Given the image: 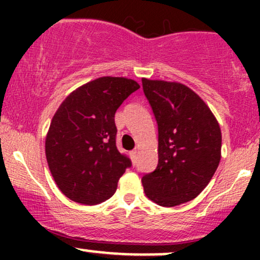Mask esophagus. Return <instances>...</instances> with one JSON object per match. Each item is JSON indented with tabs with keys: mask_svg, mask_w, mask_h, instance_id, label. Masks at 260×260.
I'll return each instance as SVG.
<instances>
[{
	"mask_svg": "<svg viewBox=\"0 0 260 260\" xmlns=\"http://www.w3.org/2000/svg\"><path fill=\"white\" fill-rule=\"evenodd\" d=\"M137 154H138V151H137V150L131 151V157H132L133 162H136V160H137Z\"/></svg>",
	"mask_w": 260,
	"mask_h": 260,
	"instance_id": "1",
	"label": "esophagus"
}]
</instances>
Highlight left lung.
I'll return each mask as SVG.
<instances>
[{
	"label": "left lung",
	"instance_id": "obj_1",
	"mask_svg": "<svg viewBox=\"0 0 260 260\" xmlns=\"http://www.w3.org/2000/svg\"><path fill=\"white\" fill-rule=\"evenodd\" d=\"M159 132V162L143 176L145 194L162 207L194 199L221 159V131L213 112L186 85L142 79Z\"/></svg>",
	"mask_w": 260,
	"mask_h": 260
}]
</instances>
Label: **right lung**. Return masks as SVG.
<instances>
[{"instance_id":"add662e5","label":"right lung","mask_w":260,"mask_h":260,"mask_svg":"<svg viewBox=\"0 0 260 260\" xmlns=\"http://www.w3.org/2000/svg\"><path fill=\"white\" fill-rule=\"evenodd\" d=\"M138 89L133 79L101 77L68 95L56 111L45 151L53 180L71 201L85 205L105 202L132 166L116 147L115 113Z\"/></svg>"}]
</instances>
